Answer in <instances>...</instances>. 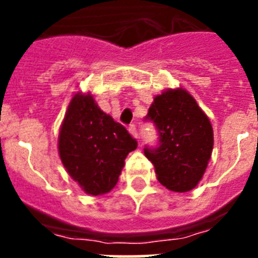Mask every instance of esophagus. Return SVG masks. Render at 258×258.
Segmentation results:
<instances>
[{
	"label": "esophagus",
	"mask_w": 258,
	"mask_h": 258,
	"mask_svg": "<svg viewBox=\"0 0 258 258\" xmlns=\"http://www.w3.org/2000/svg\"><path fill=\"white\" fill-rule=\"evenodd\" d=\"M128 131H130V134H131V135H133L134 138H138V130H137V127H135V124L130 125Z\"/></svg>",
	"instance_id": "1"
}]
</instances>
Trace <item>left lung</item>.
<instances>
[{
	"label": "left lung",
	"instance_id": "8db88e82",
	"mask_svg": "<svg viewBox=\"0 0 258 258\" xmlns=\"http://www.w3.org/2000/svg\"><path fill=\"white\" fill-rule=\"evenodd\" d=\"M146 119L155 124L159 145L146 147L158 180L176 192L190 191L202 179L213 151V127L196 99L183 88L154 99Z\"/></svg>",
	"mask_w": 258,
	"mask_h": 258
}]
</instances>
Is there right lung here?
<instances>
[{
    "mask_svg": "<svg viewBox=\"0 0 258 258\" xmlns=\"http://www.w3.org/2000/svg\"><path fill=\"white\" fill-rule=\"evenodd\" d=\"M128 131L97 107L91 93L72 97L58 134V155L79 186L91 196L111 191L124 159L137 149Z\"/></svg>",
    "mask_w": 258,
    "mask_h": 258,
    "instance_id": "right-lung-1",
    "label": "right lung"
}]
</instances>
